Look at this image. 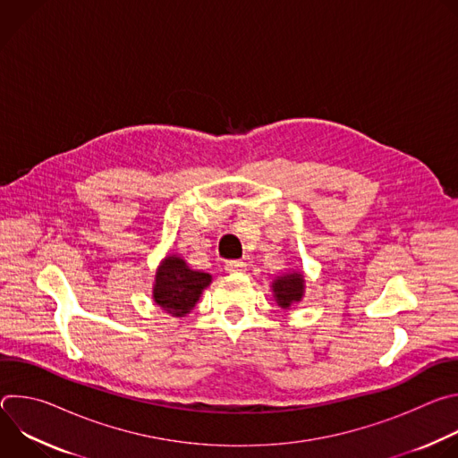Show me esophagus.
<instances>
[{
	"label": "esophagus",
	"mask_w": 458,
	"mask_h": 458,
	"mask_svg": "<svg viewBox=\"0 0 458 458\" xmlns=\"http://www.w3.org/2000/svg\"><path fill=\"white\" fill-rule=\"evenodd\" d=\"M225 270H226L228 274H241V272L246 270V265L241 263V260H226V263H225Z\"/></svg>",
	"instance_id": "34e87169"
}]
</instances>
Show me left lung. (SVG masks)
<instances>
[{
	"instance_id": "obj_1",
	"label": "left lung",
	"mask_w": 458,
	"mask_h": 458,
	"mask_svg": "<svg viewBox=\"0 0 458 458\" xmlns=\"http://www.w3.org/2000/svg\"><path fill=\"white\" fill-rule=\"evenodd\" d=\"M302 292H304V279H302V274H299V272L281 276L274 281L276 301L283 308H288L292 302L301 301Z\"/></svg>"
}]
</instances>
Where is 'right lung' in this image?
Listing matches in <instances>:
<instances>
[{
    "mask_svg": "<svg viewBox=\"0 0 458 458\" xmlns=\"http://www.w3.org/2000/svg\"><path fill=\"white\" fill-rule=\"evenodd\" d=\"M210 281L208 274L190 270L182 259L175 255L166 257L156 274L154 301L165 311L182 317L199 301Z\"/></svg>",
    "mask_w": 458,
    "mask_h": 458,
    "instance_id": "right-lung-1",
    "label": "right lung"
}]
</instances>
